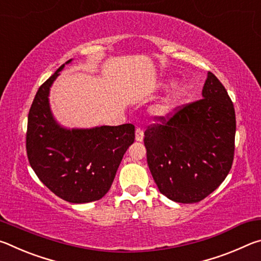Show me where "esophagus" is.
<instances>
[{
	"instance_id": "esophagus-1",
	"label": "esophagus",
	"mask_w": 261,
	"mask_h": 261,
	"mask_svg": "<svg viewBox=\"0 0 261 261\" xmlns=\"http://www.w3.org/2000/svg\"><path fill=\"white\" fill-rule=\"evenodd\" d=\"M143 139H144V131L139 129V127H137L136 129V140L143 141Z\"/></svg>"
}]
</instances>
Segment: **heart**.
Returning <instances> with one entry per match:
<instances>
[{
	"label": "heart",
	"mask_w": 261,
	"mask_h": 261,
	"mask_svg": "<svg viewBox=\"0 0 261 261\" xmlns=\"http://www.w3.org/2000/svg\"><path fill=\"white\" fill-rule=\"evenodd\" d=\"M187 94V86L182 83H173L167 88L165 94L149 108V114L155 120H163L169 117L177 108L180 101Z\"/></svg>",
	"instance_id": "obj_1"
}]
</instances>
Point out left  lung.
<instances>
[{
    "mask_svg": "<svg viewBox=\"0 0 261 261\" xmlns=\"http://www.w3.org/2000/svg\"><path fill=\"white\" fill-rule=\"evenodd\" d=\"M201 95L145 131L147 163L159 191L182 204L200 201L218 189L233 160L235 109L212 72Z\"/></svg>",
    "mask_w": 261,
    "mask_h": 261,
    "instance_id": "left-lung-1",
    "label": "left lung"
}]
</instances>
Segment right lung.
<instances>
[{"mask_svg":"<svg viewBox=\"0 0 261 261\" xmlns=\"http://www.w3.org/2000/svg\"><path fill=\"white\" fill-rule=\"evenodd\" d=\"M65 64L35 94L29 113L26 151L34 173L53 193L72 204H85L109 191L123 155L135 141V125H61L51 113L49 93Z\"/></svg>","mask_w":261,"mask_h":261,"instance_id":"add662e5","label":"right lung"}]
</instances>
